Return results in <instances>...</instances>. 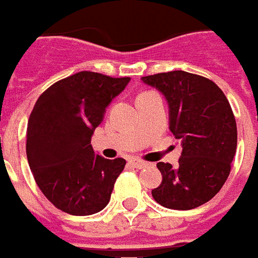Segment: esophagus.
I'll return each mask as SVG.
<instances>
[{"label": "esophagus", "instance_id": "obj_1", "mask_svg": "<svg viewBox=\"0 0 258 258\" xmlns=\"http://www.w3.org/2000/svg\"><path fill=\"white\" fill-rule=\"evenodd\" d=\"M130 164L134 166V168H137V169H141V168H144V166L148 165V162H145V161H143V159H138V158H133L131 161H130Z\"/></svg>", "mask_w": 258, "mask_h": 258}]
</instances>
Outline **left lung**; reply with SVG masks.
I'll return each mask as SVG.
<instances>
[{"label":"left lung","mask_w":258,"mask_h":258,"mask_svg":"<svg viewBox=\"0 0 258 258\" xmlns=\"http://www.w3.org/2000/svg\"><path fill=\"white\" fill-rule=\"evenodd\" d=\"M141 80L165 96L169 130L182 144L176 168L157 164L162 182L152 198L168 209H195L216 195L230 173L237 148L232 107L216 83L199 75L173 70Z\"/></svg>","instance_id":"1"}]
</instances>
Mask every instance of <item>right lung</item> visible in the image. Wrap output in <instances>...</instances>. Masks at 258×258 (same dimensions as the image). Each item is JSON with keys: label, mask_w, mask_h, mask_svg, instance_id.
Here are the masks:
<instances>
[{"label": "right lung", "mask_w": 258, "mask_h": 258, "mask_svg": "<svg viewBox=\"0 0 258 258\" xmlns=\"http://www.w3.org/2000/svg\"><path fill=\"white\" fill-rule=\"evenodd\" d=\"M130 78L79 72L39 96L26 130V157L36 185L57 209L75 216L103 210L125 159L93 151L92 136L106 107Z\"/></svg>", "instance_id": "1"}]
</instances>
